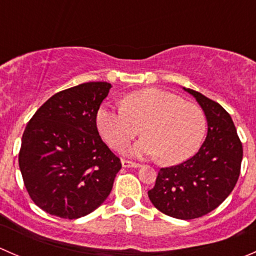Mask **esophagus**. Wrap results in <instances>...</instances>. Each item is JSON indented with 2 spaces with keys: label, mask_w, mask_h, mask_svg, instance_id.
I'll return each mask as SVG.
<instances>
[{
  "label": "esophagus",
  "mask_w": 256,
  "mask_h": 256,
  "mask_svg": "<svg viewBox=\"0 0 256 256\" xmlns=\"http://www.w3.org/2000/svg\"><path fill=\"white\" fill-rule=\"evenodd\" d=\"M121 164H122V167H125V168H138V167H141L140 164L128 161V160H122Z\"/></svg>",
  "instance_id": "1"
}]
</instances>
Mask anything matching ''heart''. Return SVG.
<instances>
[{"label": "heart", "mask_w": 256, "mask_h": 256, "mask_svg": "<svg viewBox=\"0 0 256 256\" xmlns=\"http://www.w3.org/2000/svg\"><path fill=\"white\" fill-rule=\"evenodd\" d=\"M100 135L121 150L140 134L144 138L128 148L132 156L158 157L164 164L186 161L204 138L207 118L197 104L183 102L174 92L148 89L130 92L124 105H104L96 114Z\"/></svg>", "instance_id": "1"}]
</instances>
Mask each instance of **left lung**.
I'll list each match as a JSON object with an SVG mask.
<instances>
[{"label":"left lung","mask_w":256,"mask_h":256,"mask_svg":"<svg viewBox=\"0 0 256 256\" xmlns=\"http://www.w3.org/2000/svg\"><path fill=\"white\" fill-rule=\"evenodd\" d=\"M184 90L206 114L207 138L192 157L160 170L148 198L166 216L190 220L214 210L230 194L240 174L242 144L222 105L196 90Z\"/></svg>","instance_id":"1"}]
</instances>
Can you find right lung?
I'll return each mask as SVG.
<instances>
[{
  "label": "right lung",
  "instance_id": "right-lung-1",
  "mask_svg": "<svg viewBox=\"0 0 256 256\" xmlns=\"http://www.w3.org/2000/svg\"><path fill=\"white\" fill-rule=\"evenodd\" d=\"M112 84L62 90L36 112L22 136L18 164L30 200L52 216L76 219L110 194L121 162L100 138L96 114Z\"/></svg>",
  "mask_w": 256,
  "mask_h": 256
}]
</instances>
